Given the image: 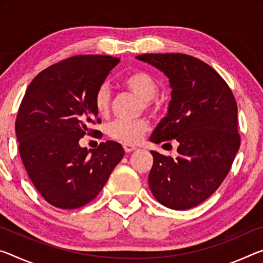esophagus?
Listing matches in <instances>:
<instances>
[{
    "mask_svg": "<svg viewBox=\"0 0 263 263\" xmlns=\"http://www.w3.org/2000/svg\"><path fill=\"white\" fill-rule=\"evenodd\" d=\"M124 149H125V152H126V153H128V152L136 151V149H137V147H136V146H133V145H128V144H125V145H124Z\"/></svg>",
    "mask_w": 263,
    "mask_h": 263,
    "instance_id": "34e87169",
    "label": "esophagus"
}]
</instances>
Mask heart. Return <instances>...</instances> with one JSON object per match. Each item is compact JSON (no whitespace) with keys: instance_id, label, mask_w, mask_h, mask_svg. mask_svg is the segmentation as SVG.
I'll return each mask as SVG.
<instances>
[{"instance_id":"1","label":"heart","mask_w":263,"mask_h":263,"mask_svg":"<svg viewBox=\"0 0 263 263\" xmlns=\"http://www.w3.org/2000/svg\"><path fill=\"white\" fill-rule=\"evenodd\" d=\"M123 85L130 92L138 96L141 106L147 111H156L158 107L156 96L158 84L152 74L146 71H132L123 78ZM111 93L106 85L99 86L95 93V107L98 115L106 116L110 111ZM148 124L143 118L117 119L107 126V133L112 139L125 144H136L147 131Z\"/></svg>"}]
</instances>
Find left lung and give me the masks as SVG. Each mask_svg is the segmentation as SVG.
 <instances>
[{"mask_svg":"<svg viewBox=\"0 0 263 263\" xmlns=\"http://www.w3.org/2000/svg\"><path fill=\"white\" fill-rule=\"evenodd\" d=\"M137 60L170 79L167 115L151 141L176 140L179 157L151 151L148 186L161 205L176 211L198 206L227 177L240 147L237 105L232 90L210 65L184 53H145Z\"/></svg>","mask_w":263,"mask_h":263,"instance_id":"8db88e82","label":"left lung"}]
</instances>
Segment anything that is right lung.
<instances>
[{"label": "right lung", "instance_id": "add662e5", "mask_svg": "<svg viewBox=\"0 0 263 263\" xmlns=\"http://www.w3.org/2000/svg\"><path fill=\"white\" fill-rule=\"evenodd\" d=\"M119 58L79 55L49 66L32 79L15 123L20 154L36 190L50 205L74 210L97 197L124 157L116 141L95 149L79 139L96 122L95 93Z\"/></svg>", "mask_w": 263, "mask_h": 263}]
</instances>
